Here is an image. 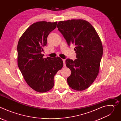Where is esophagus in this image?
I'll list each match as a JSON object with an SVG mask.
<instances>
[{"mask_svg":"<svg viewBox=\"0 0 121 121\" xmlns=\"http://www.w3.org/2000/svg\"><path fill=\"white\" fill-rule=\"evenodd\" d=\"M63 63H64V66H65L66 65H65V59H63Z\"/></svg>","mask_w":121,"mask_h":121,"instance_id":"34e87169","label":"esophagus"}]
</instances>
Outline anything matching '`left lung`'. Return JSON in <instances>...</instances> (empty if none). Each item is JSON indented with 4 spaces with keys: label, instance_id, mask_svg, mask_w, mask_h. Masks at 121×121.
Wrapping results in <instances>:
<instances>
[{
    "label": "left lung",
    "instance_id": "8db88e82",
    "mask_svg": "<svg viewBox=\"0 0 121 121\" xmlns=\"http://www.w3.org/2000/svg\"><path fill=\"white\" fill-rule=\"evenodd\" d=\"M57 27L68 45H75L77 59H66L65 64L70 69L67 78L69 87L81 91L88 88L96 78L103 54L101 42L95 29L87 21L71 20L60 21Z\"/></svg>",
    "mask_w": 121,
    "mask_h": 121
}]
</instances>
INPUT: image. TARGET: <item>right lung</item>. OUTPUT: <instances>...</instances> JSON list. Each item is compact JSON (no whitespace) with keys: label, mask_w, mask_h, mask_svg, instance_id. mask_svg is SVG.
I'll return each mask as SVG.
<instances>
[{"label":"right lung","mask_w":121,"mask_h":121,"mask_svg":"<svg viewBox=\"0 0 121 121\" xmlns=\"http://www.w3.org/2000/svg\"><path fill=\"white\" fill-rule=\"evenodd\" d=\"M57 23L44 21L34 23L23 33L17 46L20 70L27 84L39 92L52 89L54 76L63 66L60 57L43 58L42 54L48 35Z\"/></svg>","instance_id":"obj_1"}]
</instances>
